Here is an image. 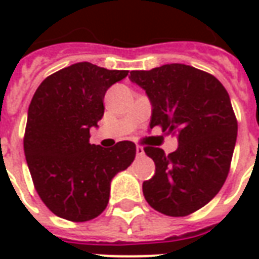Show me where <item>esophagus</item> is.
Returning a JSON list of instances; mask_svg holds the SVG:
<instances>
[{
	"instance_id": "34e87169",
	"label": "esophagus",
	"mask_w": 259,
	"mask_h": 259,
	"mask_svg": "<svg viewBox=\"0 0 259 259\" xmlns=\"http://www.w3.org/2000/svg\"><path fill=\"white\" fill-rule=\"evenodd\" d=\"M136 154H137V157H143L144 155V148L141 146L136 147Z\"/></svg>"
}]
</instances>
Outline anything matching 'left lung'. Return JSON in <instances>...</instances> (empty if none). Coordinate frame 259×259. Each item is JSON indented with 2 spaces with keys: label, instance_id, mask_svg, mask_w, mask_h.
<instances>
[{
  "label": "left lung",
  "instance_id": "8db88e82",
  "mask_svg": "<svg viewBox=\"0 0 259 259\" xmlns=\"http://www.w3.org/2000/svg\"><path fill=\"white\" fill-rule=\"evenodd\" d=\"M129 79L150 98V129L161 126L179 143L169 155L157 147L144 148L155 175L143 183V194L163 215H190L206 205L228 178L237 139L228 91L215 76L183 64L132 70Z\"/></svg>",
  "mask_w": 259,
  "mask_h": 259
}]
</instances>
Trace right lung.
I'll use <instances>...</instances> for the list:
<instances>
[{"instance_id": "obj_1", "label": "right lung", "mask_w": 259, "mask_h": 259, "mask_svg": "<svg viewBox=\"0 0 259 259\" xmlns=\"http://www.w3.org/2000/svg\"><path fill=\"white\" fill-rule=\"evenodd\" d=\"M127 70L73 64L42 80L31 98L25 155L37 193L48 209L72 222L97 218L108 205L111 180L136 157L132 141L112 148L90 144L104 115V96Z\"/></svg>"}]
</instances>
